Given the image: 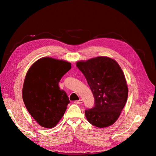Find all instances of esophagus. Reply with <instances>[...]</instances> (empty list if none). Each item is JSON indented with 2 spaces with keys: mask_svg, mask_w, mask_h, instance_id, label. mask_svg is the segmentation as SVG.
I'll return each mask as SVG.
<instances>
[{
  "mask_svg": "<svg viewBox=\"0 0 156 156\" xmlns=\"http://www.w3.org/2000/svg\"><path fill=\"white\" fill-rule=\"evenodd\" d=\"M74 103H77V104H81V103H83V100H79L77 101H75Z\"/></svg>",
  "mask_w": 156,
  "mask_h": 156,
  "instance_id": "1",
  "label": "esophagus"
}]
</instances>
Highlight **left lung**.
Here are the masks:
<instances>
[{
  "instance_id": "obj_1",
  "label": "left lung",
  "mask_w": 156,
  "mask_h": 156,
  "mask_svg": "<svg viewBox=\"0 0 156 156\" xmlns=\"http://www.w3.org/2000/svg\"><path fill=\"white\" fill-rule=\"evenodd\" d=\"M95 99L94 107L85 111L87 120L98 127H108L119 119L128 96L123 71L115 60L98 56L77 62Z\"/></svg>"
}]
</instances>
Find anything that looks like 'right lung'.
Segmentation results:
<instances>
[{
  "instance_id": "add662e5",
  "label": "right lung",
  "mask_w": 156,
  "mask_h": 156,
  "mask_svg": "<svg viewBox=\"0 0 156 156\" xmlns=\"http://www.w3.org/2000/svg\"><path fill=\"white\" fill-rule=\"evenodd\" d=\"M71 68V63L66 60L43 57L28 70L23 100L30 115L41 127L53 128L64 116L69 100L58 83Z\"/></svg>"
}]
</instances>
